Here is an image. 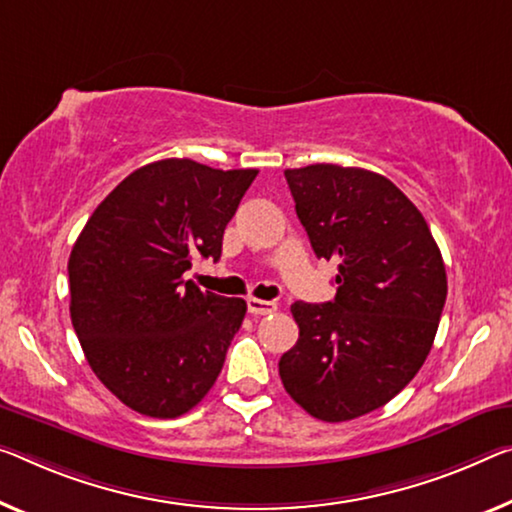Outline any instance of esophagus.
I'll list each match as a JSON object with an SVG mask.
<instances>
[{"label":"esophagus","mask_w":512,"mask_h":512,"mask_svg":"<svg viewBox=\"0 0 512 512\" xmlns=\"http://www.w3.org/2000/svg\"><path fill=\"white\" fill-rule=\"evenodd\" d=\"M247 309L251 316H270V313L277 311V302H267V300H256V297H249Z\"/></svg>","instance_id":"esophagus-1"}]
</instances>
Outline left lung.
<instances>
[{
  "instance_id": "left-lung-1",
  "label": "left lung",
  "mask_w": 512,
  "mask_h": 512,
  "mask_svg": "<svg viewBox=\"0 0 512 512\" xmlns=\"http://www.w3.org/2000/svg\"><path fill=\"white\" fill-rule=\"evenodd\" d=\"M283 174L316 256L338 263L332 302L290 306L300 338L279 359L283 389L320 421L357 419L419 373L446 267L419 208L389 178L338 164Z\"/></svg>"
}]
</instances>
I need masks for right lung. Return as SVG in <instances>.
<instances>
[{
  "mask_svg": "<svg viewBox=\"0 0 512 512\" xmlns=\"http://www.w3.org/2000/svg\"><path fill=\"white\" fill-rule=\"evenodd\" d=\"M256 176L187 157L151 162L107 194L77 238L70 320L91 371L130 410L176 419L222 373L247 302L183 274L194 256H222L226 224Z\"/></svg>",
  "mask_w": 512,
  "mask_h": 512,
  "instance_id": "add662e5",
  "label": "right lung"
}]
</instances>
